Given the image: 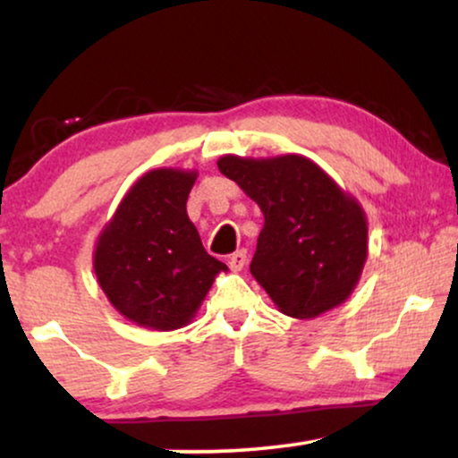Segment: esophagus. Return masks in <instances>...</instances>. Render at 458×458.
I'll return each mask as SVG.
<instances>
[{
  "label": "esophagus",
  "mask_w": 458,
  "mask_h": 458,
  "mask_svg": "<svg viewBox=\"0 0 458 458\" xmlns=\"http://www.w3.org/2000/svg\"><path fill=\"white\" fill-rule=\"evenodd\" d=\"M246 260H248L246 250H237L235 254L229 256V267H231V271H242V268L246 267Z\"/></svg>",
  "instance_id": "obj_1"
}]
</instances>
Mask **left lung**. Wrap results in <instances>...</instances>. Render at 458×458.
<instances>
[{
	"label": "left lung",
	"instance_id": "obj_1",
	"mask_svg": "<svg viewBox=\"0 0 458 458\" xmlns=\"http://www.w3.org/2000/svg\"><path fill=\"white\" fill-rule=\"evenodd\" d=\"M265 215L250 273L293 318H315L346 302L365 268L369 225L359 199L300 154L218 158Z\"/></svg>",
	"mask_w": 458,
	"mask_h": 458
}]
</instances>
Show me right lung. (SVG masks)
<instances>
[{"mask_svg":"<svg viewBox=\"0 0 458 458\" xmlns=\"http://www.w3.org/2000/svg\"><path fill=\"white\" fill-rule=\"evenodd\" d=\"M198 171L162 166L141 174L99 231L93 271L108 302L131 323L173 331L193 321L227 265L202 246L187 216Z\"/></svg>","mask_w":458,"mask_h":458,"instance_id":"obj_1","label":"right lung"}]
</instances>
